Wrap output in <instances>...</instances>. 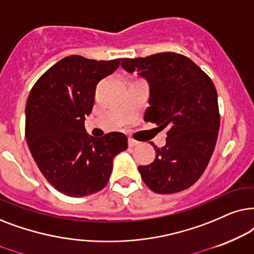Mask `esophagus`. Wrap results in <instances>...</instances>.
<instances>
[{"instance_id":"1","label":"esophagus","mask_w":254,"mask_h":254,"mask_svg":"<svg viewBox=\"0 0 254 254\" xmlns=\"http://www.w3.org/2000/svg\"><path fill=\"white\" fill-rule=\"evenodd\" d=\"M137 145H139V141H137V140L132 139V138H130V139H129V146L133 147V146H137Z\"/></svg>"}]
</instances>
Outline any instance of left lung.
<instances>
[{
  "label": "left lung",
  "mask_w": 254,
  "mask_h": 254,
  "mask_svg": "<svg viewBox=\"0 0 254 254\" xmlns=\"http://www.w3.org/2000/svg\"><path fill=\"white\" fill-rule=\"evenodd\" d=\"M122 67L150 84L144 121L168 129L164 147L151 143L155 159L138 167L141 179L158 194L185 190L203 174L215 150L219 110L214 82L190 59L173 52L123 59Z\"/></svg>",
  "instance_id": "1"
}]
</instances>
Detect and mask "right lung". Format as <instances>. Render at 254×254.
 <instances>
[{
    "instance_id": "obj_1",
    "label": "right lung",
    "mask_w": 254,
    "mask_h": 254,
    "mask_svg": "<svg viewBox=\"0 0 254 254\" xmlns=\"http://www.w3.org/2000/svg\"><path fill=\"white\" fill-rule=\"evenodd\" d=\"M122 59L66 57L37 80L25 108V138L33 160L57 190L72 197L106 187L113 160L127 148L124 133L89 136L84 120L92 113L96 84Z\"/></svg>"
}]
</instances>
